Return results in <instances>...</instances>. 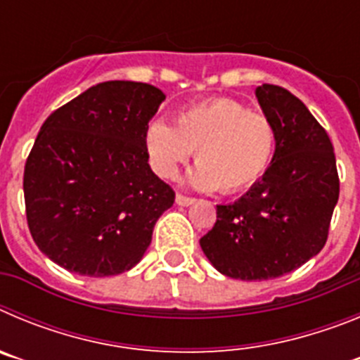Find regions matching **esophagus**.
<instances>
[{"label":"esophagus","instance_id":"obj_1","mask_svg":"<svg viewBox=\"0 0 360 360\" xmlns=\"http://www.w3.org/2000/svg\"><path fill=\"white\" fill-rule=\"evenodd\" d=\"M174 202H176V205H180V207H189V205L195 203V198H189V196H184V195H176Z\"/></svg>","mask_w":360,"mask_h":360}]
</instances>
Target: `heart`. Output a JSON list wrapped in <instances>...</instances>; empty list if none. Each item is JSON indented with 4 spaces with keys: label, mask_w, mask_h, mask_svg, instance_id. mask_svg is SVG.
Returning <instances> with one entry per match:
<instances>
[{
    "label": "heart",
    "mask_w": 360,
    "mask_h": 360,
    "mask_svg": "<svg viewBox=\"0 0 360 360\" xmlns=\"http://www.w3.org/2000/svg\"><path fill=\"white\" fill-rule=\"evenodd\" d=\"M146 151L155 173L173 178L196 151L189 184L227 195L249 189L269 169L276 151V128L263 113L232 98H212L178 111L174 126L155 119L146 129Z\"/></svg>",
    "instance_id": "obj_1"
}]
</instances>
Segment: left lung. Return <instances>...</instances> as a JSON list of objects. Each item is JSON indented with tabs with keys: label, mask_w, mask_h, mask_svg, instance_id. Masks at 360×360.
<instances>
[{
	"label": "left lung",
	"mask_w": 360,
	"mask_h": 360,
	"mask_svg": "<svg viewBox=\"0 0 360 360\" xmlns=\"http://www.w3.org/2000/svg\"><path fill=\"white\" fill-rule=\"evenodd\" d=\"M256 98L276 128L274 158L240 200L216 205L200 240L218 272L243 281L279 278L317 256L339 200L333 146L316 117L279 86H257Z\"/></svg>",
	"instance_id": "8db88e82"
}]
</instances>
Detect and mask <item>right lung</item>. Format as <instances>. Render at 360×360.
Wrapping results in <instances>:
<instances>
[{"instance_id":"1","label":"right lung","mask_w":360,"mask_h":360,"mask_svg":"<svg viewBox=\"0 0 360 360\" xmlns=\"http://www.w3.org/2000/svg\"><path fill=\"white\" fill-rule=\"evenodd\" d=\"M165 101L146 82L106 81L56 110L25 165L30 234L44 256L90 278L141 262L174 193L149 167L144 135Z\"/></svg>"}]
</instances>
